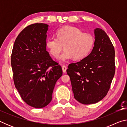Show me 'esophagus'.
Wrapping results in <instances>:
<instances>
[{
	"instance_id": "34e87169",
	"label": "esophagus",
	"mask_w": 127,
	"mask_h": 127,
	"mask_svg": "<svg viewBox=\"0 0 127 127\" xmlns=\"http://www.w3.org/2000/svg\"><path fill=\"white\" fill-rule=\"evenodd\" d=\"M66 69H67V67L65 65H63L62 66V69H63V72L64 73H65L66 72Z\"/></svg>"
}]
</instances>
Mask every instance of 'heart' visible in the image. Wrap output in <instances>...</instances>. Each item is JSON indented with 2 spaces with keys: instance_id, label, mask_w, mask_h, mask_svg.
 I'll list each match as a JSON object with an SVG mask.
<instances>
[{
  "instance_id": "heart-1",
  "label": "heart",
  "mask_w": 127,
  "mask_h": 127,
  "mask_svg": "<svg viewBox=\"0 0 127 127\" xmlns=\"http://www.w3.org/2000/svg\"><path fill=\"white\" fill-rule=\"evenodd\" d=\"M94 40L90 34L84 33L77 28L66 26L59 29L57 37H49L46 41V46L55 58H58L63 49H65L61 57L62 61L73 57L78 60L85 57L93 46Z\"/></svg>"
}]
</instances>
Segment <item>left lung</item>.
I'll return each mask as SVG.
<instances>
[{
	"instance_id": "left-lung-1",
	"label": "left lung",
	"mask_w": 127,
	"mask_h": 127,
	"mask_svg": "<svg viewBox=\"0 0 127 127\" xmlns=\"http://www.w3.org/2000/svg\"><path fill=\"white\" fill-rule=\"evenodd\" d=\"M94 33L91 53L81 61L69 64L66 69L75 99L86 105L95 104L106 95L115 71V50L110 39L99 28Z\"/></svg>"
}]
</instances>
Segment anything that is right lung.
Masks as SVG:
<instances>
[{"label":"right lung","instance_id":"1","mask_svg":"<svg viewBox=\"0 0 127 127\" xmlns=\"http://www.w3.org/2000/svg\"><path fill=\"white\" fill-rule=\"evenodd\" d=\"M48 25L28 26L15 40L11 55L15 87L30 106L42 108L52 100L55 83L62 76V66L46 51Z\"/></svg>","mask_w":127,"mask_h":127}]
</instances>
